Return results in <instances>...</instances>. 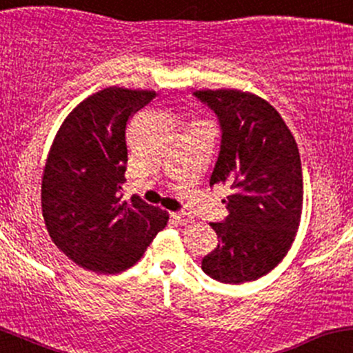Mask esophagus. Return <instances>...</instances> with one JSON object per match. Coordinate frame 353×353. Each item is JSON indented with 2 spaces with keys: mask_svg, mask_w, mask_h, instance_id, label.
Here are the masks:
<instances>
[{
  "mask_svg": "<svg viewBox=\"0 0 353 353\" xmlns=\"http://www.w3.org/2000/svg\"><path fill=\"white\" fill-rule=\"evenodd\" d=\"M170 216H172V219L180 225H187V223H190V220H192L187 213H183V212H172L170 213Z\"/></svg>",
  "mask_w": 353,
  "mask_h": 353,
  "instance_id": "esophagus-1",
  "label": "esophagus"
}]
</instances>
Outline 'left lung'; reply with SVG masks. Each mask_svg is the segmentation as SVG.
Returning <instances> with one entry per match:
<instances>
[{
    "label": "left lung",
    "instance_id": "8db88e82",
    "mask_svg": "<svg viewBox=\"0 0 353 353\" xmlns=\"http://www.w3.org/2000/svg\"><path fill=\"white\" fill-rule=\"evenodd\" d=\"M193 97L219 120L220 153L210 187L230 188L228 216L210 223L219 245L201 270L221 283H243L273 270L296 235L303 178L294 134L279 112L240 90H201Z\"/></svg>",
    "mask_w": 353,
    "mask_h": 353
}]
</instances>
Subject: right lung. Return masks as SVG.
Segmentation results:
<instances>
[{"mask_svg":"<svg viewBox=\"0 0 353 353\" xmlns=\"http://www.w3.org/2000/svg\"><path fill=\"white\" fill-rule=\"evenodd\" d=\"M155 91L110 86L81 101L51 145L41 183L43 219L54 245L86 270L120 273L141 259L168 213L140 196L121 200L126 123Z\"/></svg>","mask_w":353,"mask_h":353,"instance_id":"right-lung-1","label":"right lung"}]
</instances>
